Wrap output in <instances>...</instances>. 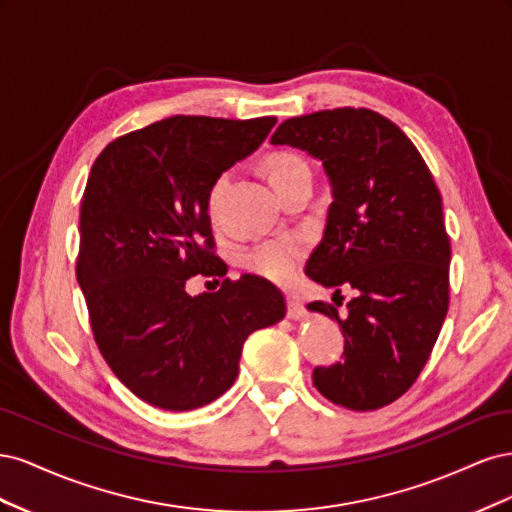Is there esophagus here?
I'll list each match as a JSON object with an SVG mask.
<instances>
[{
	"label": "esophagus",
	"mask_w": 512,
	"mask_h": 512,
	"mask_svg": "<svg viewBox=\"0 0 512 512\" xmlns=\"http://www.w3.org/2000/svg\"><path fill=\"white\" fill-rule=\"evenodd\" d=\"M288 318L290 320L305 318V307L297 297H288Z\"/></svg>",
	"instance_id": "obj_1"
}]
</instances>
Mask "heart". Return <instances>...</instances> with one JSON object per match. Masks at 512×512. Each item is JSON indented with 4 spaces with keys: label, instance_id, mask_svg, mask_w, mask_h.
<instances>
[{
    "label": "heart",
    "instance_id": "obj_1",
    "mask_svg": "<svg viewBox=\"0 0 512 512\" xmlns=\"http://www.w3.org/2000/svg\"><path fill=\"white\" fill-rule=\"evenodd\" d=\"M301 168H307L305 162L297 156H292V153H275V156H271L267 162L269 179L273 183V188ZM222 183H224V179L215 185L213 198H215V194H218ZM303 252H305V245L297 237L271 239L267 243L256 245L254 250L245 256V267L252 273L265 277V280H269V282L282 284V282H288L294 275V271H297L299 262L303 258Z\"/></svg>",
    "mask_w": 512,
    "mask_h": 512
}]
</instances>
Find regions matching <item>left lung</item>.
I'll use <instances>...</instances> for the list:
<instances>
[{
    "mask_svg": "<svg viewBox=\"0 0 512 512\" xmlns=\"http://www.w3.org/2000/svg\"><path fill=\"white\" fill-rule=\"evenodd\" d=\"M271 145L322 162L333 203L305 273L333 297L354 290L344 359L314 369L320 395L348 410H378L404 395L425 367L448 312V241L442 196L421 153L393 121L369 108H333L286 119Z\"/></svg>",
    "mask_w": 512,
    "mask_h": 512,
    "instance_id": "1",
    "label": "left lung"
}]
</instances>
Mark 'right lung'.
I'll return each instance as SVG.
<instances>
[{"label": "right lung", "instance_id": "1", "mask_svg": "<svg viewBox=\"0 0 512 512\" xmlns=\"http://www.w3.org/2000/svg\"><path fill=\"white\" fill-rule=\"evenodd\" d=\"M275 123L175 115L117 138L91 166L76 280L108 367L151 406L211 404L237 380L245 339L286 316L284 294L256 275L185 290L198 273L224 275L211 190Z\"/></svg>", "mask_w": 512, "mask_h": 512}]
</instances>
